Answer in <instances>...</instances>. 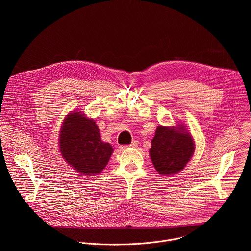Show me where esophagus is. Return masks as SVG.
Returning <instances> with one entry per match:
<instances>
[{
  "mask_svg": "<svg viewBox=\"0 0 251 251\" xmlns=\"http://www.w3.org/2000/svg\"><path fill=\"white\" fill-rule=\"evenodd\" d=\"M137 146H138V141H136V140L132 141V143L129 145V147H132V148H136Z\"/></svg>",
  "mask_w": 251,
  "mask_h": 251,
  "instance_id": "esophagus-1",
  "label": "esophagus"
}]
</instances>
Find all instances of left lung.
Listing matches in <instances>:
<instances>
[{"label": "left lung", "instance_id": "left-lung-1", "mask_svg": "<svg viewBox=\"0 0 251 251\" xmlns=\"http://www.w3.org/2000/svg\"><path fill=\"white\" fill-rule=\"evenodd\" d=\"M184 127L169 128L158 126L153 138L150 156L155 169L161 175L181 172L195 152L192 136Z\"/></svg>", "mask_w": 251, "mask_h": 251}]
</instances>
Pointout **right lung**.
Here are the masks:
<instances>
[{"label": "right lung", "mask_w": 251, "mask_h": 251, "mask_svg": "<svg viewBox=\"0 0 251 251\" xmlns=\"http://www.w3.org/2000/svg\"><path fill=\"white\" fill-rule=\"evenodd\" d=\"M63 159L77 172L85 175L100 173L108 163L113 148L104 143L95 121L79 112L64 119L59 138Z\"/></svg>", "instance_id": "add662e5"}]
</instances>
